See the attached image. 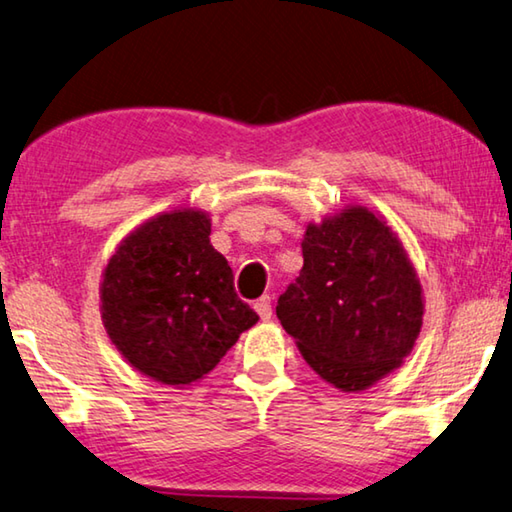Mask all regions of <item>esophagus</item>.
<instances>
[{"mask_svg":"<svg viewBox=\"0 0 512 512\" xmlns=\"http://www.w3.org/2000/svg\"><path fill=\"white\" fill-rule=\"evenodd\" d=\"M254 311L258 313L261 320H270V317H272V299H270V295H263L261 299H258L254 304Z\"/></svg>","mask_w":512,"mask_h":512,"instance_id":"1","label":"esophagus"}]
</instances>
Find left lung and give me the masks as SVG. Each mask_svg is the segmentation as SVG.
I'll return each mask as SVG.
<instances>
[{
  "mask_svg": "<svg viewBox=\"0 0 512 512\" xmlns=\"http://www.w3.org/2000/svg\"><path fill=\"white\" fill-rule=\"evenodd\" d=\"M301 251L304 267L276 317L326 383L367 390L404 363L420 335L415 267L388 222L363 206L308 224Z\"/></svg>",
  "mask_w": 512,
  "mask_h": 512,
  "instance_id": "obj_1",
  "label": "left lung"
}]
</instances>
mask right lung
<instances>
[{"instance_id": "1", "label": "right lung", "mask_w": 512, "mask_h": 512, "mask_svg": "<svg viewBox=\"0 0 512 512\" xmlns=\"http://www.w3.org/2000/svg\"><path fill=\"white\" fill-rule=\"evenodd\" d=\"M208 236L204 211L161 213L133 229L102 272L108 338L140 374L174 388L204 379L258 322Z\"/></svg>"}]
</instances>
